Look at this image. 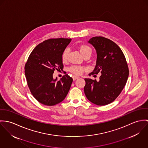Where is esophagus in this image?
<instances>
[{
    "label": "esophagus",
    "instance_id": "34e87169",
    "mask_svg": "<svg viewBox=\"0 0 148 148\" xmlns=\"http://www.w3.org/2000/svg\"><path fill=\"white\" fill-rule=\"evenodd\" d=\"M79 77H78V76H76V75L73 76V80H76V79H79Z\"/></svg>",
    "mask_w": 148,
    "mask_h": 148
}]
</instances>
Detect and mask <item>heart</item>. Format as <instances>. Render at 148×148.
Returning <instances> with one entry per match:
<instances>
[{
	"label": "heart",
	"instance_id": "1",
	"mask_svg": "<svg viewBox=\"0 0 148 148\" xmlns=\"http://www.w3.org/2000/svg\"><path fill=\"white\" fill-rule=\"evenodd\" d=\"M79 49L83 56L86 54L91 53V49L89 47H88L87 45H81L79 48ZM69 51V49L68 48H66V49L64 51V52L62 53V59L64 61L66 60ZM83 70H84V68L81 66H74L70 68V71L76 74H82Z\"/></svg>",
	"mask_w": 148,
	"mask_h": 148
}]
</instances>
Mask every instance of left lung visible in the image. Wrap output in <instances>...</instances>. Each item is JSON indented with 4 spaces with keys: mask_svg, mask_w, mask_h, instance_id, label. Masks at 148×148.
<instances>
[{
    "mask_svg": "<svg viewBox=\"0 0 148 148\" xmlns=\"http://www.w3.org/2000/svg\"><path fill=\"white\" fill-rule=\"evenodd\" d=\"M97 51L96 65L90 75L101 73L99 81L85 78L84 92L86 98L98 106L114 101L127 81L129 70L122 50L114 42L103 37L89 40Z\"/></svg>",
    "mask_w": 148,
    "mask_h": 148,
    "instance_id": "obj_1",
    "label": "left lung"
}]
</instances>
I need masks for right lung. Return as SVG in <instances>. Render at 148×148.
Masks as SVG:
<instances>
[{
    "instance_id": "1",
    "label": "right lung",
    "mask_w": 148,
    "mask_h": 148,
    "mask_svg": "<svg viewBox=\"0 0 148 148\" xmlns=\"http://www.w3.org/2000/svg\"><path fill=\"white\" fill-rule=\"evenodd\" d=\"M71 38H51L38 44L31 52L25 65L28 86L34 98L51 106L62 101L70 88L73 78L66 74L60 81L53 78L56 69H63L62 56Z\"/></svg>"
}]
</instances>
